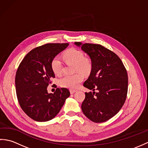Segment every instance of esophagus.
Instances as JSON below:
<instances>
[{
  "label": "esophagus",
  "instance_id": "obj_1",
  "mask_svg": "<svg viewBox=\"0 0 148 148\" xmlns=\"http://www.w3.org/2000/svg\"><path fill=\"white\" fill-rule=\"evenodd\" d=\"M76 92V90H72V89H71V90H70V93H71V94H73L74 93H75Z\"/></svg>",
  "mask_w": 148,
  "mask_h": 148
}]
</instances>
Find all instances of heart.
Instances as JSON below:
<instances>
[{"mask_svg": "<svg viewBox=\"0 0 148 148\" xmlns=\"http://www.w3.org/2000/svg\"><path fill=\"white\" fill-rule=\"evenodd\" d=\"M64 57L66 62L72 63L76 65V71L82 72L83 74H88L92 68V64L89 58H86L84 53L75 48H71L66 52ZM51 67L55 75L60 74L62 72L63 64L60 57L56 56L51 62ZM84 79L83 75L81 73L76 74L65 75L59 80L60 86L70 89H76Z\"/></svg>", "mask_w": 148, "mask_h": 148, "instance_id": "obj_1", "label": "heart"}]
</instances>
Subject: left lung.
<instances>
[{"instance_id":"obj_1","label":"left lung","mask_w":148,"mask_h":148,"mask_svg":"<svg viewBox=\"0 0 148 148\" xmlns=\"http://www.w3.org/2000/svg\"><path fill=\"white\" fill-rule=\"evenodd\" d=\"M74 44L88 55L92 64L90 76L83 86L93 92L85 93L81 109L93 122L108 121L117 114L126 100V69L117 55L102 45L80 42Z\"/></svg>"}]
</instances>
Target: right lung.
Returning <instances> with one entry per match:
<instances>
[{"instance_id":"obj_1","label":"right lung","mask_w":148,"mask_h":148,"mask_svg":"<svg viewBox=\"0 0 148 148\" xmlns=\"http://www.w3.org/2000/svg\"><path fill=\"white\" fill-rule=\"evenodd\" d=\"M69 46L68 43H49L33 49L20 63L15 86L21 108L34 120L47 121L58 114L70 92L65 88L48 93L47 87L55 78L52 59Z\"/></svg>"}]
</instances>
